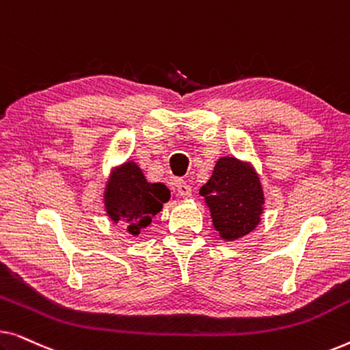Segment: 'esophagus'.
Here are the masks:
<instances>
[{
	"mask_svg": "<svg viewBox=\"0 0 350 350\" xmlns=\"http://www.w3.org/2000/svg\"><path fill=\"white\" fill-rule=\"evenodd\" d=\"M176 193H178V196H181V198H189V196H191V186L186 183V181L178 180V181H176Z\"/></svg>",
	"mask_w": 350,
	"mask_h": 350,
	"instance_id": "esophagus-1",
	"label": "esophagus"
}]
</instances>
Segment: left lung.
Here are the masks:
<instances>
[{
    "label": "left lung",
    "mask_w": 350,
    "mask_h": 350,
    "mask_svg": "<svg viewBox=\"0 0 350 350\" xmlns=\"http://www.w3.org/2000/svg\"><path fill=\"white\" fill-rule=\"evenodd\" d=\"M200 196L208 204L215 229L226 241L245 236L260 223L265 204L260 180L252 167L234 157L217 162Z\"/></svg>",
    "instance_id": "8db88e82"
}]
</instances>
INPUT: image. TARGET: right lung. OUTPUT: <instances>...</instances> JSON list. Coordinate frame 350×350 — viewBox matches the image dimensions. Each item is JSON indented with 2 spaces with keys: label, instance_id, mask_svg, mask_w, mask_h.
Masks as SVG:
<instances>
[{
  "label": "right lung",
  "instance_id": "obj_1",
  "mask_svg": "<svg viewBox=\"0 0 350 350\" xmlns=\"http://www.w3.org/2000/svg\"><path fill=\"white\" fill-rule=\"evenodd\" d=\"M170 199V191L162 183H148L142 170L127 162L113 175L105 193L107 212L113 221L126 223L127 231L137 236Z\"/></svg>",
  "mask_w": 350,
  "mask_h": 350
}]
</instances>
